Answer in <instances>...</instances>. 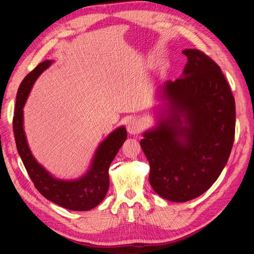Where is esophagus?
<instances>
[{
	"mask_svg": "<svg viewBox=\"0 0 254 254\" xmlns=\"http://www.w3.org/2000/svg\"><path fill=\"white\" fill-rule=\"evenodd\" d=\"M142 129H143L142 123L139 120H136V119H133V120L130 121L128 123V125H127V131L130 134L140 133L142 131Z\"/></svg>",
	"mask_w": 254,
	"mask_h": 254,
	"instance_id": "obj_1",
	"label": "esophagus"
}]
</instances>
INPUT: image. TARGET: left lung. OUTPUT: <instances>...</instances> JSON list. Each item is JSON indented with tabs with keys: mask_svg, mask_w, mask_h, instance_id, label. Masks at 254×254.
<instances>
[{
	"mask_svg": "<svg viewBox=\"0 0 254 254\" xmlns=\"http://www.w3.org/2000/svg\"><path fill=\"white\" fill-rule=\"evenodd\" d=\"M182 53L188 57L182 76L156 90L163 111L140 142L151 188L173 202L191 200L212 187L235 134V101L220 67L198 50Z\"/></svg>",
	"mask_w": 254,
	"mask_h": 254,
	"instance_id": "1",
	"label": "left lung"
}]
</instances>
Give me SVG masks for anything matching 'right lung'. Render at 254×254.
Returning <instances> with one entry per match:
<instances>
[{
  "mask_svg": "<svg viewBox=\"0 0 254 254\" xmlns=\"http://www.w3.org/2000/svg\"><path fill=\"white\" fill-rule=\"evenodd\" d=\"M53 64L45 60L26 75L21 82L12 120L14 140L19 155L35 188L48 200L72 211H89L101 203L109 189V166L124 144L127 131L121 126L98 145L87 173L75 180H61L52 176L37 162L27 144L23 127V107L39 75Z\"/></svg>",
  "mask_w": 254,
  "mask_h": 254,
  "instance_id": "1",
  "label": "right lung"
}]
</instances>
